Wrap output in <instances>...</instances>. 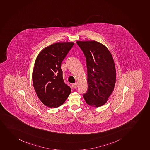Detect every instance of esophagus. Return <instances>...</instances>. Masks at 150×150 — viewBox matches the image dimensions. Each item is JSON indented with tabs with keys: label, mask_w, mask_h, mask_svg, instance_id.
I'll return each mask as SVG.
<instances>
[{
	"label": "esophagus",
	"mask_w": 150,
	"mask_h": 150,
	"mask_svg": "<svg viewBox=\"0 0 150 150\" xmlns=\"http://www.w3.org/2000/svg\"><path fill=\"white\" fill-rule=\"evenodd\" d=\"M77 86V83H75L73 84V86L74 88H76V87Z\"/></svg>",
	"instance_id": "obj_1"
}]
</instances>
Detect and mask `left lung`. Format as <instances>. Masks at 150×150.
<instances>
[{"label": "left lung", "mask_w": 150, "mask_h": 150, "mask_svg": "<svg viewBox=\"0 0 150 150\" xmlns=\"http://www.w3.org/2000/svg\"><path fill=\"white\" fill-rule=\"evenodd\" d=\"M86 57L88 90L83 94L87 104L99 107L114 91L116 70L112 54L104 44L95 40L77 41Z\"/></svg>", "instance_id": "8db88e82"}]
</instances>
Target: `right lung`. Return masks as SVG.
<instances>
[{
	"label": "right lung",
	"instance_id": "add662e5",
	"mask_svg": "<svg viewBox=\"0 0 150 150\" xmlns=\"http://www.w3.org/2000/svg\"><path fill=\"white\" fill-rule=\"evenodd\" d=\"M74 44L73 42L51 44L43 49L35 60L33 87L41 102L48 107L61 106L71 93V89L64 81L61 65Z\"/></svg>",
	"mask_w": 150,
	"mask_h": 150
}]
</instances>
